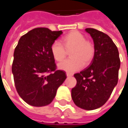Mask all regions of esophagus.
Instances as JSON below:
<instances>
[{
  "mask_svg": "<svg viewBox=\"0 0 128 128\" xmlns=\"http://www.w3.org/2000/svg\"><path fill=\"white\" fill-rule=\"evenodd\" d=\"M72 76H73V74H71V73H66L67 77H71Z\"/></svg>",
  "mask_w": 128,
  "mask_h": 128,
  "instance_id": "34e87169",
  "label": "esophagus"
}]
</instances>
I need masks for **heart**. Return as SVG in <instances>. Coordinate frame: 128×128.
I'll use <instances>...</instances> for the list:
<instances>
[{
	"mask_svg": "<svg viewBox=\"0 0 128 128\" xmlns=\"http://www.w3.org/2000/svg\"><path fill=\"white\" fill-rule=\"evenodd\" d=\"M62 42L55 41L52 44L50 51L56 61L62 62L66 55V50L70 52L71 58L58 65L60 69L73 73L82 68L83 65L89 64L94 56V46L85 36L78 31H72L62 37Z\"/></svg>",
	"mask_w": 128,
	"mask_h": 128,
	"instance_id": "1",
	"label": "heart"
}]
</instances>
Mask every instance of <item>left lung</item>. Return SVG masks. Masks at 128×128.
<instances>
[{
    "label": "left lung",
    "instance_id": "obj_1",
    "mask_svg": "<svg viewBox=\"0 0 128 128\" xmlns=\"http://www.w3.org/2000/svg\"><path fill=\"white\" fill-rule=\"evenodd\" d=\"M94 43V56L89 66L74 74L77 84L71 97L78 107L93 110L100 108L110 97L118 79L120 58L116 46L108 34L86 28Z\"/></svg>",
    "mask_w": 128,
    "mask_h": 128
}]
</instances>
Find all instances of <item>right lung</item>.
<instances>
[{
  "label": "right lung",
  "mask_w": 128,
  "mask_h": 128,
  "mask_svg": "<svg viewBox=\"0 0 128 128\" xmlns=\"http://www.w3.org/2000/svg\"><path fill=\"white\" fill-rule=\"evenodd\" d=\"M62 34V30L36 28L21 36L15 48L12 66L14 84L20 98L32 106L50 104L66 78L65 71L57 70L50 51Z\"/></svg>",
  "instance_id": "add662e5"
}]
</instances>
